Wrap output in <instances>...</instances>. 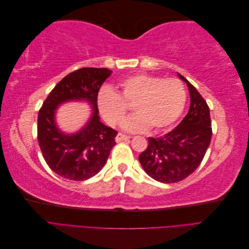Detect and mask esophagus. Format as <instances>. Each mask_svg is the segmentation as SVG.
<instances>
[{
  "instance_id": "1",
  "label": "esophagus",
  "mask_w": 249,
  "mask_h": 249,
  "mask_svg": "<svg viewBox=\"0 0 249 249\" xmlns=\"http://www.w3.org/2000/svg\"><path fill=\"white\" fill-rule=\"evenodd\" d=\"M130 138H131V137L127 136V135H124V134H122V133H118L116 138H115V140H116V142H120V141H124V140H127V139H130Z\"/></svg>"
}]
</instances>
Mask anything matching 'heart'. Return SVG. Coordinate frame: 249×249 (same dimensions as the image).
I'll return each mask as SVG.
<instances>
[{
	"label": "heart",
	"instance_id": "1",
	"mask_svg": "<svg viewBox=\"0 0 249 249\" xmlns=\"http://www.w3.org/2000/svg\"><path fill=\"white\" fill-rule=\"evenodd\" d=\"M118 92L104 87L97 94V106L106 122L115 126L123 122L127 106L136 112L125 119L123 127L130 132L168 130L185 109L187 92L182 82L175 78L138 73L125 77L117 84Z\"/></svg>",
	"mask_w": 249,
	"mask_h": 249
}]
</instances>
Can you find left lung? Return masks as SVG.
Returning a JSON list of instances; mask_svg holds the SVG:
<instances>
[{
  "mask_svg": "<svg viewBox=\"0 0 249 249\" xmlns=\"http://www.w3.org/2000/svg\"><path fill=\"white\" fill-rule=\"evenodd\" d=\"M190 92V108L171 132L159 138H148V146L139 156L147 175L161 183H178L195 171L206 155L212 137L210 108L191 83L182 74Z\"/></svg>",
  "mask_w": 249,
  "mask_h": 249,
  "instance_id": "8db88e82",
  "label": "left lung"
}]
</instances>
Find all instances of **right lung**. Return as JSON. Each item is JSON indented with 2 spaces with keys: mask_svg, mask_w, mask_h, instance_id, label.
Instances as JSON below:
<instances>
[{
  "mask_svg": "<svg viewBox=\"0 0 249 249\" xmlns=\"http://www.w3.org/2000/svg\"><path fill=\"white\" fill-rule=\"evenodd\" d=\"M112 71L83 67L67 74L52 90L38 112L37 139L49 167L58 176L71 180H85L95 176L106 164L117 132L101 123L97 94ZM85 99L92 104L93 116L78 133L60 131L54 112L60 103Z\"/></svg>",
  "mask_w": 249,
  "mask_h": 249,
  "instance_id": "add662e5",
  "label": "right lung"
}]
</instances>
